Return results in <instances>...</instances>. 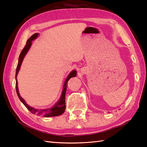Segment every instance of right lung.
I'll return each mask as SVG.
<instances>
[{"label":"right lung","mask_w":147,"mask_h":147,"mask_svg":"<svg viewBox=\"0 0 147 147\" xmlns=\"http://www.w3.org/2000/svg\"><path fill=\"white\" fill-rule=\"evenodd\" d=\"M38 36V33H35L31 36L30 37L29 39L27 41V43L26 46L24 47V49L22 50L21 53L20 54V56L18 58V63L17 67H16V76H15V79H16V93H17L18 98H20V101L24 104L25 106L27 107V109H28L30 113H32V114L36 115L37 116H43L44 117H56V116H59L62 115L63 113L65 112V95H66V87H67V82L68 80L73 77H76L77 74L76 70H73L71 71V72L69 74L67 78H66V81L65 82L64 86H63V90L62 91L61 96L59 98V100L57 101V103L54 105V106L52 107L47 108V109H34L32 107L29 106L28 104H27L26 101L24 100V99L22 97L20 96V93L18 92V82H17V79H16V76H17L19 70H20V66L22 65V61H23L24 58L26 56L27 52L29 51V50L30 47V46L32 45V41L35 40L36 38Z\"/></svg>","instance_id":"1"}]
</instances>
